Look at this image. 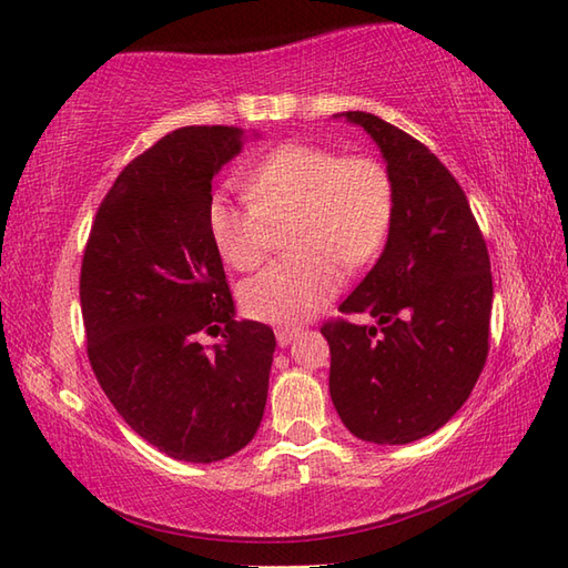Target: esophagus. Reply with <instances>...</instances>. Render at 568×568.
Here are the masks:
<instances>
[{"label":"esophagus","instance_id":"34e87169","mask_svg":"<svg viewBox=\"0 0 568 568\" xmlns=\"http://www.w3.org/2000/svg\"><path fill=\"white\" fill-rule=\"evenodd\" d=\"M297 334H300L297 327H277L275 329V339H277V344H281V346H287V344L295 339Z\"/></svg>","mask_w":568,"mask_h":568}]
</instances>
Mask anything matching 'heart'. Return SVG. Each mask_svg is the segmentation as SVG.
I'll use <instances>...</instances> for the list:
<instances>
[{
    "label": "heart",
    "mask_w": 568,
    "mask_h": 568,
    "mask_svg": "<svg viewBox=\"0 0 568 568\" xmlns=\"http://www.w3.org/2000/svg\"><path fill=\"white\" fill-rule=\"evenodd\" d=\"M248 202L220 195L210 204L216 251L236 271L268 256L287 229L295 248L241 287L251 317L273 324L303 322L339 293L344 263L366 265L381 253L393 224V180L371 155H339L310 143H287L246 178Z\"/></svg>",
    "instance_id": "heart-1"
}]
</instances>
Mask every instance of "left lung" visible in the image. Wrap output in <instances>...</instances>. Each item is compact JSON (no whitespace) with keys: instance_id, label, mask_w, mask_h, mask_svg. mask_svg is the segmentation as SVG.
Listing matches in <instances>:
<instances>
[{"instance_id":"1","label":"left lung","mask_w":568,"mask_h":568,"mask_svg":"<svg viewBox=\"0 0 568 568\" xmlns=\"http://www.w3.org/2000/svg\"><path fill=\"white\" fill-rule=\"evenodd\" d=\"M378 143L393 180V224L378 263L322 327L329 395L346 429L409 444L462 407L486 366L493 277L462 185L425 143L368 112H344Z\"/></svg>"}]
</instances>
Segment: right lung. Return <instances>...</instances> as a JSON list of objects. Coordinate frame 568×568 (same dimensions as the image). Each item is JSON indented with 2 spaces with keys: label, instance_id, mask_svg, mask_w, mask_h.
Here are the masks:
<instances>
[{
  "label": "right lung",
  "instance_id": "obj_1",
  "mask_svg": "<svg viewBox=\"0 0 568 568\" xmlns=\"http://www.w3.org/2000/svg\"><path fill=\"white\" fill-rule=\"evenodd\" d=\"M236 126H183L131 161L94 216L80 271L90 366L126 425L168 456L212 464L256 434L273 329L234 320L210 232L212 178ZM204 333L223 334L210 353Z\"/></svg>",
  "mask_w": 568,
  "mask_h": 568
}]
</instances>
